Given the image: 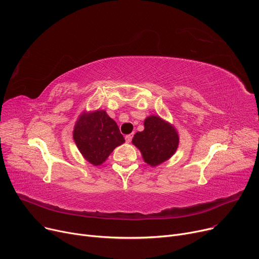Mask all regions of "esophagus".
Listing matches in <instances>:
<instances>
[{
    "label": "esophagus",
    "mask_w": 259,
    "mask_h": 259,
    "mask_svg": "<svg viewBox=\"0 0 259 259\" xmlns=\"http://www.w3.org/2000/svg\"><path fill=\"white\" fill-rule=\"evenodd\" d=\"M132 138H133L132 134H128V135H126V137H125V140H126L127 143H130L132 141Z\"/></svg>",
    "instance_id": "1"
}]
</instances>
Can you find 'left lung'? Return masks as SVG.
Segmentation results:
<instances>
[{
	"instance_id": "1",
	"label": "left lung",
	"mask_w": 259,
	"mask_h": 259,
	"mask_svg": "<svg viewBox=\"0 0 259 259\" xmlns=\"http://www.w3.org/2000/svg\"><path fill=\"white\" fill-rule=\"evenodd\" d=\"M144 131L137 132L132 140L144 160L150 166H157L169 159L179 146L176 130L160 117L151 115L144 121Z\"/></svg>"
}]
</instances>
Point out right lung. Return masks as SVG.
<instances>
[{
    "label": "right lung",
    "mask_w": 259,
    "mask_h": 259,
    "mask_svg": "<svg viewBox=\"0 0 259 259\" xmlns=\"http://www.w3.org/2000/svg\"><path fill=\"white\" fill-rule=\"evenodd\" d=\"M73 139L79 152L94 166L103 164L115 147L125 143L116 122L103 110L81 114Z\"/></svg>",
    "instance_id": "right-lung-1"
}]
</instances>
